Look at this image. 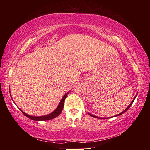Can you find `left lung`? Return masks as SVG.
Instances as JSON below:
<instances>
[{"label":"left lung","mask_w":150,"mask_h":150,"mask_svg":"<svg viewBox=\"0 0 150 150\" xmlns=\"http://www.w3.org/2000/svg\"><path fill=\"white\" fill-rule=\"evenodd\" d=\"M137 94H138V93H137ZM137 94H136V95L135 96V97H134V99L132 100V102H131V103L130 104V105H129V106H128V107H127V108H126L125 109V110H124V111H122V112H121V113H120V114H118V115H115V116H112V117H115V116H120V115H122V114H123V113H124V112H126L127 110H128V108L130 107V106H131V105H132V103H133V102H134V100H135V98H136V96H137ZM88 115H90L91 116H92V117H94V118H102V119H103V118H100V117H98V116H94V115H91V114H90V113H88ZM109 118H111V117H109ZM104 119H105V118H104Z\"/></svg>","instance_id":"8db88e82"}]
</instances>
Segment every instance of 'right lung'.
Listing matches in <instances>:
<instances>
[{"label": "right lung", "instance_id": "1", "mask_svg": "<svg viewBox=\"0 0 150 150\" xmlns=\"http://www.w3.org/2000/svg\"><path fill=\"white\" fill-rule=\"evenodd\" d=\"M71 91H68L67 93H66L65 94V95L63 96V98H62V100H61L60 103L59 104V105L57 106V107L55 108V110L52 112V113L49 114V115H44V116H31V115H28V114L25 113L24 112L22 111L21 109H20V110L22 112V113L24 114V115L26 116V117H28L30 119H31V120H35V121H44V120H51V119H53V118H56L57 116H59L61 112H62V110H63V105H64V101H65V98L67 97V96L68 94ZM12 98V97H11Z\"/></svg>", "mask_w": 150, "mask_h": 150}]
</instances>
